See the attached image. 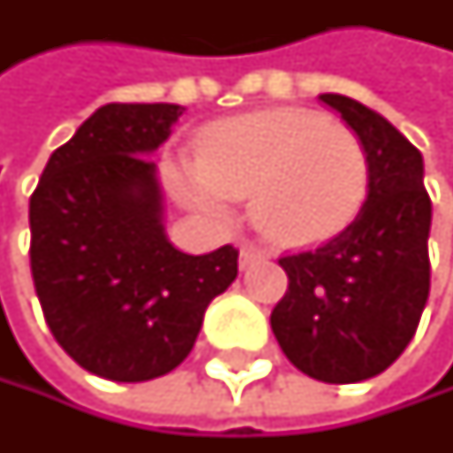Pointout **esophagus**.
Segmentation results:
<instances>
[{
    "mask_svg": "<svg viewBox=\"0 0 453 453\" xmlns=\"http://www.w3.org/2000/svg\"><path fill=\"white\" fill-rule=\"evenodd\" d=\"M264 253L256 248V245H242L240 248V269H248V266H253L258 258H261Z\"/></svg>",
    "mask_w": 453,
    "mask_h": 453,
    "instance_id": "obj_1",
    "label": "esophagus"
}]
</instances>
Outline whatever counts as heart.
<instances>
[{"instance_id":"heart-1","label":"heart","mask_w":453,"mask_h":453,"mask_svg":"<svg viewBox=\"0 0 453 453\" xmlns=\"http://www.w3.org/2000/svg\"><path fill=\"white\" fill-rule=\"evenodd\" d=\"M176 184L211 216L250 197V219L269 240L312 245L360 211L368 154L342 122L302 109L256 111L211 127L200 157L176 165Z\"/></svg>"}]
</instances>
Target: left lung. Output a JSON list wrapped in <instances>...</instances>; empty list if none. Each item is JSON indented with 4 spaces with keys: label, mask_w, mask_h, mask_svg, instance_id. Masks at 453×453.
Instances as JSON below:
<instances>
[{
    "label": "left lung",
    "mask_w": 453,
    "mask_h": 453,
    "mask_svg": "<svg viewBox=\"0 0 453 453\" xmlns=\"http://www.w3.org/2000/svg\"><path fill=\"white\" fill-rule=\"evenodd\" d=\"M368 154L355 221L320 248L282 256L288 291L272 310L286 357L307 376L352 384L389 368L417 334L430 296L433 203L419 149L368 106L323 93Z\"/></svg>",
    "instance_id": "1"
}]
</instances>
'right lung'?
<instances>
[{"label": "right lung", "mask_w": 453, "mask_h": 453, "mask_svg": "<svg viewBox=\"0 0 453 453\" xmlns=\"http://www.w3.org/2000/svg\"><path fill=\"white\" fill-rule=\"evenodd\" d=\"M176 104H106L44 165L28 203L31 277L66 355L111 381L165 376L192 352L208 304L237 277V248L189 256L162 224L149 159Z\"/></svg>", "instance_id": "1"}]
</instances>
